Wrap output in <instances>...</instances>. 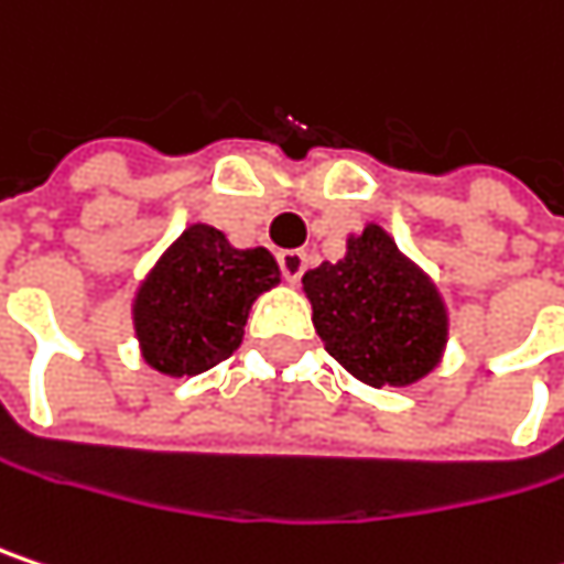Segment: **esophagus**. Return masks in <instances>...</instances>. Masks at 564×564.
<instances>
[{"mask_svg":"<svg viewBox=\"0 0 564 564\" xmlns=\"http://www.w3.org/2000/svg\"><path fill=\"white\" fill-rule=\"evenodd\" d=\"M278 261H281V271L283 278L290 283H296L303 278V271H306V254L303 251H281L278 254Z\"/></svg>","mask_w":564,"mask_h":564,"instance_id":"obj_1","label":"esophagus"}]
</instances>
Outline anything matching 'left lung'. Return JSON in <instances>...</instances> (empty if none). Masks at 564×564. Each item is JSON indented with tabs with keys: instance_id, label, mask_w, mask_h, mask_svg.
I'll return each instance as SVG.
<instances>
[{
	"instance_id": "1",
	"label": "left lung",
	"mask_w": 564,
	"mask_h": 564,
	"mask_svg": "<svg viewBox=\"0 0 564 564\" xmlns=\"http://www.w3.org/2000/svg\"><path fill=\"white\" fill-rule=\"evenodd\" d=\"M326 351L361 384L410 387L430 378L448 345V306L435 281L390 231L365 223L345 254L303 274Z\"/></svg>"
}]
</instances>
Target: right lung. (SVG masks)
I'll return each mask as SVG.
<instances>
[{"instance_id": "add662e5", "label": "right lung", "mask_w": 564, "mask_h": 564, "mask_svg": "<svg viewBox=\"0 0 564 564\" xmlns=\"http://www.w3.org/2000/svg\"><path fill=\"white\" fill-rule=\"evenodd\" d=\"M281 283L268 248H235L219 229L193 223L138 283L131 326L148 368L196 378L241 345L254 300Z\"/></svg>"}]
</instances>
